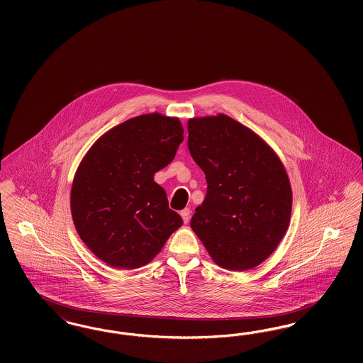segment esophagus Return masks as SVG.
I'll return each mask as SVG.
<instances>
[{"instance_id": "obj_1", "label": "esophagus", "mask_w": 363, "mask_h": 363, "mask_svg": "<svg viewBox=\"0 0 363 363\" xmlns=\"http://www.w3.org/2000/svg\"><path fill=\"white\" fill-rule=\"evenodd\" d=\"M188 213H189V212H188ZM184 215H185V213H184Z\"/></svg>"}]
</instances>
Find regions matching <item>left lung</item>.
<instances>
[{
    "instance_id": "8db88e82",
    "label": "left lung",
    "mask_w": 363,
    "mask_h": 363,
    "mask_svg": "<svg viewBox=\"0 0 363 363\" xmlns=\"http://www.w3.org/2000/svg\"><path fill=\"white\" fill-rule=\"evenodd\" d=\"M182 141L178 118L148 113L106 132L80 162L70 190L72 219L86 247L110 267L147 265L182 225L154 181Z\"/></svg>"
}]
</instances>
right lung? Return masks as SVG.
Here are the masks:
<instances>
[{
    "mask_svg": "<svg viewBox=\"0 0 363 363\" xmlns=\"http://www.w3.org/2000/svg\"><path fill=\"white\" fill-rule=\"evenodd\" d=\"M188 133L208 185L190 227L215 264L252 269L274 253L290 225L286 169L262 138L225 114L191 118Z\"/></svg>",
    "mask_w": 363,
    "mask_h": 363,
    "instance_id": "add662e5",
    "label": "right lung"
}]
</instances>
